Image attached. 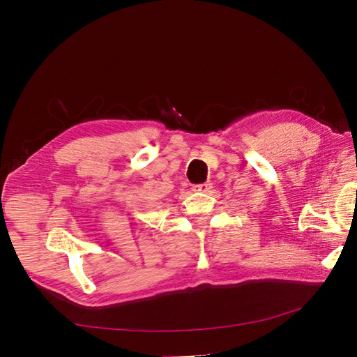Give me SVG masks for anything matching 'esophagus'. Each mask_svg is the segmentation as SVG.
<instances>
[{
  "instance_id": "1",
  "label": "esophagus",
  "mask_w": 357,
  "mask_h": 357,
  "mask_svg": "<svg viewBox=\"0 0 357 357\" xmlns=\"http://www.w3.org/2000/svg\"><path fill=\"white\" fill-rule=\"evenodd\" d=\"M213 188L210 182H205V183H198V185H192V191L194 192H202V194H207L210 192V190Z\"/></svg>"
}]
</instances>
